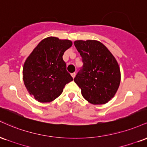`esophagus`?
<instances>
[{"instance_id": "obj_1", "label": "esophagus", "mask_w": 147, "mask_h": 147, "mask_svg": "<svg viewBox=\"0 0 147 147\" xmlns=\"http://www.w3.org/2000/svg\"><path fill=\"white\" fill-rule=\"evenodd\" d=\"M75 75H76V73H75V72H73V73H72L71 74V76H72V78H75Z\"/></svg>"}]
</instances>
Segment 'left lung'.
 I'll use <instances>...</instances> for the list:
<instances>
[{
  "mask_svg": "<svg viewBox=\"0 0 147 147\" xmlns=\"http://www.w3.org/2000/svg\"><path fill=\"white\" fill-rule=\"evenodd\" d=\"M84 65L74 79L84 98L94 105L105 104L114 97L121 80L120 69L112 53L96 40L74 42Z\"/></svg>",
  "mask_w": 147,
  "mask_h": 147,
  "instance_id": "1",
  "label": "left lung"
}]
</instances>
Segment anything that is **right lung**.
I'll return each mask as SVG.
<instances>
[{"label":"right lung","instance_id":"right-lung-1","mask_svg":"<svg viewBox=\"0 0 147 147\" xmlns=\"http://www.w3.org/2000/svg\"><path fill=\"white\" fill-rule=\"evenodd\" d=\"M72 45L70 40L47 37L25 60L23 82L28 92L38 102L55 100L62 93L65 84L73 80L63 59L64 52Z\"/></svg>","mask_w":147,"mask_h":147}]
</instances>
